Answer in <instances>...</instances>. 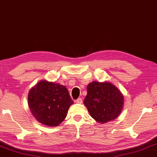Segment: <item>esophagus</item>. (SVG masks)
<instances>
[{"label": "esophagus", "instance_id": "1", "mask_svg": "<svg viewBox=\"0 0 157 157\" xmlns=\"http://www.w3.org/2000/svg\"><path fill=\"white\" fill-rule=\"evenodd\" d=\"M75 102L78 103V104H82V98H78V99H77V100H75Z\"/></svg>", "mask_w": 157, "mask_h": 157}]
</instances>
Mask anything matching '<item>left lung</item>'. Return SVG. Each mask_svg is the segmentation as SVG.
Segmentation results:
<instances>
[{"instance_id": "1", "label": "left lung", "mask_w": 157, "mask_h": 157, "mask_svg": "<svg viewBox=\"0 0 157 157\" xmlns=\"http://www.w3.org/2000/svg\"><path fill=\"white\" fill-rule=\"evenodd\" d=\"M90 115L100 123H105L118 117L124 104V97L110 82H92L87 86L84 100Z\"/></svg>"}]
</instances>
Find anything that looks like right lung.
<instances>
[{
  "label": "right lung",
  "mask_w": 157,
  "mask_h": 157,
  "mask_svg": "<svg viewBox=\"0 0 157 157\" xmlns=\"http://www.w3.org/2000/svg\"><path fill=\"white\" fill-rule=\"evenodd\" d=\"M28 106L39 123L56 127L64 120L73 101L65 86L46 80L39 82L28 94Z\"/></svg>",
  "instance_id": "obj_1"
}]
</instances>
